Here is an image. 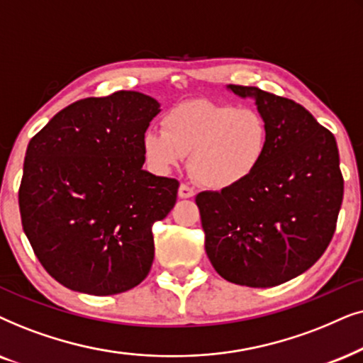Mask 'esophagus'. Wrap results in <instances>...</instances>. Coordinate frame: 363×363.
I'll use <instances>...</instances> for the list:
<instances>
[{
  "label": "esophagus",
  "mask_w": 363,
  "mask_h": 363,
  "mask_svg": "<svg viewBox=\"0 0 363 363\" xmlns=\"http://www.w3.org/2000/svg\"><path fill=\"white\" fill-rule=\"evenodd\" d=\"M194 194L196 192L191 186H187V184L179 186V197H182V199H189V197H194Z\"/></svg>",
  "instance_id": "34e87169"
}]
</instances>
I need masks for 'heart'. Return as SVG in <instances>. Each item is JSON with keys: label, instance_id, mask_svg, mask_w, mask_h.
<instances>
[{"label": "heart", "instance_id": "1", "mask_svg": "<svg viewBox=\"0 0 363 363\" xmlns=\"http://www.w3.org/2000/svg\"><path fill=\"white\" fill-rule=\"evenodd\" d=\"M162 130L143 134L149 166L167 174L191 156L196 179L211 189H230L252 176L269 144V128L252 108L197 99L176 104L162 116Z\"/></svg>", "mask_w": 363, "mask_h": 363}]
</instances>
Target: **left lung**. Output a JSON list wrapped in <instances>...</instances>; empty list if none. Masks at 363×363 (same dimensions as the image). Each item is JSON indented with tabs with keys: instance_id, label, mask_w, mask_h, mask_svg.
<instances>
[{
	"instance_id": "8db88e82",
	"label": "left lung",
	"mask_w": 363,
	"mask_h": 363,
	"mask_svg": "<svg viewBox=\"0 0 363 363\" xmlns=\"http://www.w3.org/2000/svg\"><path fill=\"white\" fill-rule=\"evenodd\" d=\"M229 89L255 99L269 144L242 184L197 194L206 252L229 282L274 287L311 269L330 244L344 199L339 149L296 101L254 86Z\"/></svg>"
}]
</instances>
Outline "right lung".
<instances>
[{"label": "right lung", "mask_w": 363, "mask_h": 363, "mask_svg": "<svg viewBox=\"0 0 363 363\" xmlns=\"http://www.w3.org/2000/svg\"><path fill=\"white\" fill-rule=\"evenodd\" d=\"M159 111L138 91L79 99L28 144L23 230L46 272L71 291L113 296L151 270L152 224L179 189L176 179L143 169V134Z\"/></svg>", "instance_id": "right-lung-1"}]
</instances>
